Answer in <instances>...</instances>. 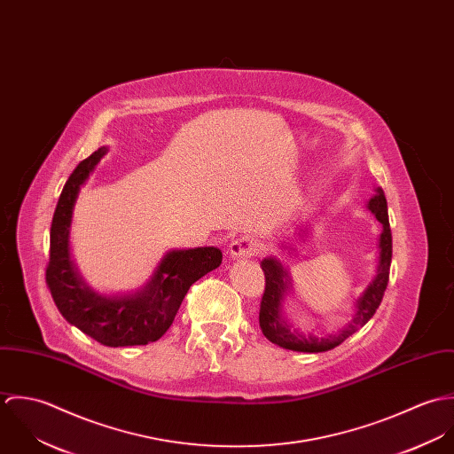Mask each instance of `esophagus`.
<instances>
[{"label": "esophagus", "mask_w": 454, "mask_h": 454, "mask_svg": "<svg viewBox=\"0 0 454 454\" xmlns=\"http://www.w3.org/2000/svg\"><path fill=\"white\" fill-rule=\"evenodd\" d=\"M260 252V243L252 236H241L229 247L231 259H250Z\"/></svg>", "instance_id": "esophagus-1"}]
</instances>
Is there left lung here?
I'll return each mask as SVG.
<instances>
[{
    "label": "left lung",
    "instance_id": "8db88e82",
    "mask_svg": "<svg viewBox=\"0 0 454 454\" xmlns=\"http://www.w3.org/2000/svg\"><path fill=\"white\" fill-rule=\"evenodd\" d=\"M369 211L378 218L383 225V231L378 239V263L376 274L372 281L365 286L362 295L355 301V315L346 325H342L337 332L326 335H315L313 332L302 333L285 317V302L292 292V278L288 267L283 265L276 257H267L260 262V267L265 274V292L260 302L259 324L262 333L276 346L301 351V353H322L333 349L356 330L367 324L376 309L380 308L389 278V263H391V231H389L388 204L381 187L374 189V194L367 200ZM299 241H306V229L295 232ZM290 243H281V250L297 252V247Z\"/></svg>",
    "mask_w": 454,
    "mask_h": 454
}]
</instances>
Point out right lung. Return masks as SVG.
<instances>
[{
  "label": "right lung",
  "mask_w": 454,
  "mask_h": 454,
  "mask_svg": "<svg viewBox=\"0 0 454 454\" xmlns=\"http://www.w3.org/2000/svg\"><path fill=\"white\" fill-rule=\"evenodd\" d=\"M106 152V146L96 150L66 182L51 227L47 285L67 324L103 346H141L166 333L189 288L222 263V252L215 247L171 250L157 263L148 281L128 294L108 295L89 286L71 259L69 232L80 189Z\"/></svg>",
  "instance_id": "obj_1"
}]
</instances>
